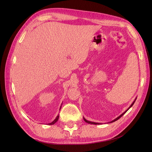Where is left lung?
Here are the masks:
<instances>
[{
	"instance_id": "1",
	"label": "left lung",
	"mask_w": 152,
	"mask_h": 152,
	"mask_svg": "<svg viewBox=\"0 0 152 152\" xmlns=\"http://www.w3.org/2000/svg\"><path fill=\"white\" fill-rule=\"evenodd\" d=\"M135 102V100L134 101V102H133V103H132V105H131V106L129 107V108L128 109H127V110H126V111H125V112H124V113H123L122 115H121L120 116H118V117L117 118H116L115 119H114V120H113V121H111V123H113V122H115V121H117V120H118V119H119V118H121V116H123V115H124V113H125L126 112V111H127V110H129V108H131V107H132V105H134V102ZM84 121H86V123H89V124H99V123H94V122H91V121H87V120H86V119L85 118H84Z\"/></svg>"
}]
</instances>
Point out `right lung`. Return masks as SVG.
<instances>
[{"mask_svg":"<svg viewBox=\"0 0 152 152\" xmlns=\"http://www.w3.org/2000/svg\"><path fill=\"white\" fill-rule=\"evenodd\" d=\"M58 118H59V115H58L57 116V117L56 118V119H55V120L53 121V122H52L51 123H49V124H50V125H52V124H55L56 122H57V121H58Z\"/></svg>","mask_w":152,"mask_h":152,"instance_id":"add662e5","label":"right lung"}]
</instances>
